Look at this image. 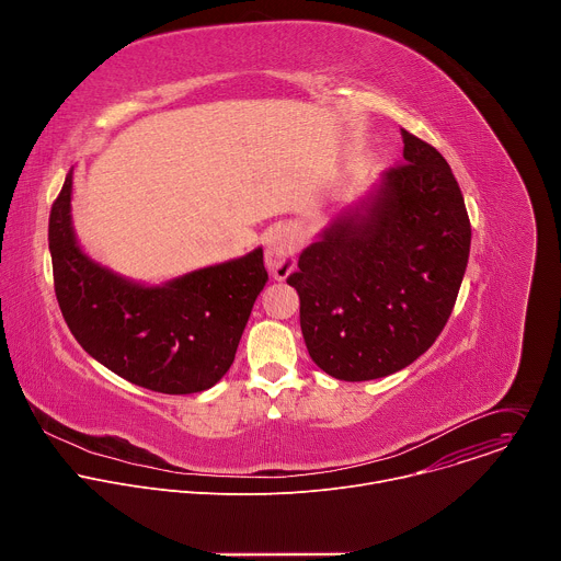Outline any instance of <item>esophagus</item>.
Returning <instances> with one entry per match:
<instances>
[{"label": "esophagus", "mask_w": 561, "mask_h": 561, "mask_svg": "<svg viewBox=\"0 0 561 561\" xmlns=\"http://www.w3.org/2000/svg\"><path fill=\"white\" fill-rule=\"evenodd\" d=\"M297 255H299V244L293 230L277 228L271 234L268 247H266V266L275 275V279H286L293 273L297 264Z\"/></svg>", "instance_id": "obj_1"}]
</instances>
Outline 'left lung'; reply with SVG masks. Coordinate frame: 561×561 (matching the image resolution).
Returning <instances> with one entry per match:
<instances>
[{
  "instance_id": "left-lung-1",
  "label": "left lung",
  "mask_w": 561,
  "mask_h": 561,
  "mask_svg": "<svg viewBox=\"0 0 561 561\" xmlns=\"http://www.w3.org/2000/svg\"><path fill=\"white\" fill-rule=\"evenodd\" d=\"M364 213L337 217L288 275L312 362L335 379L392 375L444 331L466 273L470 219L442 152L402 130Z\"/></svg>"
}]
</instances>
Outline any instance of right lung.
<instances>
[{
	"instance_id": "obj_1",
	"label": "right lung",
	"mask_w": 561,
	"mask_h": 561,
	"mask_svg": "<svg viewBox=\"0 0 561 561\" xmlns=\"http://www.w3.org/2000/svg\"><path fill=\"white\" fill-rule=\"evenodd\" d=\"M72 173L53 202L48 247L55 295L72 337L141 388L191 394L230 368L253 304L266 286L262 249L164 286L133 284L93 260L70 226Z\"/></svg>"
}]
</instances>
